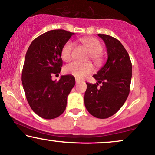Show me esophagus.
Returning a JSON list of instances; mask_svg holds the SVG:
<instances>
[{"label":"esophagus","mask_w":155,"mask_h":155,"mask_svg":"<svg viewBox=\"0 0 155 155\" xmlns=\"http://www.w3.org/2000/svg\"><path fill=\"white\" fill-rule=\"evenodd\" d=\"M80 82V81L79 79H76V84H79Z\"/></svg>","instance_id":"esophagus-1"}]
</instances>
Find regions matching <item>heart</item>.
Masks as SVG:
<instances>
[{
	"label": "heart",
	"instance_id": "heart-1",
	"mask_svg": "<svg viewBox=\"0 0 155 155\" xmlns=\"http://www.w3.org/2000/svg\"><path fill=\"white\" fill-rule=\"evenodd\" d=\"M89 52V58L95 64L99 65L102 63V45L100 41L94 37H84L80 40ZM74 44L71 40L63 45L61 49V57L66 62H69L72 58V52ZM66 74L75 76L77 79H82L86 76L92 74L93 66L89 63L74 62L67 65L64 68Z\"/></svg>",
	"mask_w": 155,
	"mask_h": 155
}]
</instances>
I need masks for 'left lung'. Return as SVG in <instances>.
<instances>
[{
	"label": "left lung",
	"mask_w": 155,
	"mask_h": 155,
	"mask_svg": "<svg viewBox=\"0 0 155 155\" xmlns=\"http://www.w3.org/2000/svg\"><path fill=\"white\" fill-rule=\"evenodd\" d=\"M105 42L107 61L93 77L97 82H87L84 104L97 118H107L124 105L130 92L132 64L129 55L120 42L110 35L98 34ZM99 83L102 85L98 87Z\"/></svg>",
	"instance_id": "1"
}]
</instances>
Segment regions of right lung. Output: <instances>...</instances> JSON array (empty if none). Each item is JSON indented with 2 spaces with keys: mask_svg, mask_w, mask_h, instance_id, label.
<instances>
[{
  "mask_svg": "<svg viewBox=\"0 0 155 155\" xmlns=\"http://www.w3.org/2000/svg\"><path fill=\"white\" fill-rule=\"evenodd\" d=\"M74 33L50 30L32 41L27 53L22 69L21 81L26 97L33 111L45 119H53L65 111L67 97L75 85L72 75H58L63 66L61 49Z\"/></svg>",
  "mask_w": 155,
  "mask_h": 155,
  "instance_id": "obj_1",
  "label": "right lung"
}]
</instances>
